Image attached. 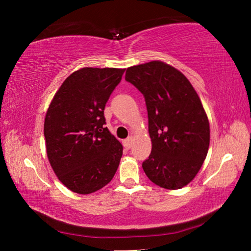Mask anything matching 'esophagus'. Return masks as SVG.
Returning <instances> with one entry per match:
<instances>
[{
    "label": "esophagus",
    "mask_w": 251,
    "mask_h": 251,
    "mask_svg": "<svg viewBox=\"0 0 251 251\" xmlns=\"http://www.w3.org/2000/svg\"><path fill=\"white\" fill-rule=\"evenodd\" d=\"M132 143H134V138L130 137V138H127V139H125L124 141H123V146H124V148L128 150V149L131 148Z\"/></svg>",
    "instance_id": "34e87169"
}]
</instances>
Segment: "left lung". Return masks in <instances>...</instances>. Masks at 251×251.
<instances>
[{
  "mask_svg": "<svg viewBox=\"0 0 251 251\" xmlns=\"http://www.w3.org/2000/svg\"><path fill=\"white\" fill-rule=\"evenodd\" d=\"M125 79L145 96L152 151L142 168L168 190L188 185L200 172L210 141L209 121L183 73L159 60L127 68Z\"/></svg>",
  "mask_w": 251,
  "mask_h": 251,
  "instance_id": "1",
  "label": "left lung"
}]
</instances>
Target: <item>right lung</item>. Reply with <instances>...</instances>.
Instances as JSON below:
<instances>
[{"instance_id":"1","label":"right lung","mask_w":251,"mask_h":251,"mask_svg":"<svg viewBox=\"0 0 251 251\" xmlns=\"http://www.w3.org/2000/svg\"><path fill=\"white\" fill-rule=\"evenodd\" d=\"M125 69L82 68L70 74L47 109V158L60 182L77 194L108 184L117 170L123 146L104 127L103 110Z\"/></svg>"}]
</instances>
